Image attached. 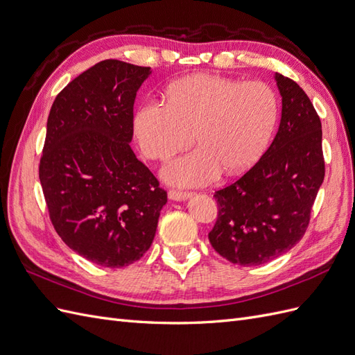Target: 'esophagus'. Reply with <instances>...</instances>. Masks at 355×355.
<instances>
[{"label":"esophagus","instance_id":"obj_1","mask_svg":"<svg viewBox=\"0 0 355 355\" xmlns=\"http://www.w3.org/2000/svg\"><path fill=\"white\" fill-rule=\"evenodd\" d=\"M189 197H192V194L188 191H178V189H170L168 191V198L170 200L184 201V200H188Z\"/></svg>","mask_w":355,"mask_h":355}]
</instances>
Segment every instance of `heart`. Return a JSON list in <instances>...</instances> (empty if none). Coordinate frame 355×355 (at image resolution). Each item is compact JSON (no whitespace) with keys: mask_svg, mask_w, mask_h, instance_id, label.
I'll return each mask as SVG.
<instances>
[{"mask_svg":"<svg viewBox=\"0 0 355 355\" xmlns=\"http://www.w3.org/2000/svg\"><path fill=\"white\" fill-rule=\"evenodd\" d=\"M278 115L275 93L262 81L240 83L213 73H196L170 84L166 103L139 106L133 127L142 153L168 159L191 145L196 151L164 167L171 184L202 185L220 170L240 173L261 157Z\"/></svg>","mask_w":355,"mask_h":355,"instance_id":"b5f03b06","label":"heart"}]
</instances>
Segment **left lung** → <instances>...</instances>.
<instances>
[{"label":"left lung","instance_id":"obj_1","mask_svg":"<svg viewBox=\"0 0 355 355\" xmlns=\"http://www.w3.org/2000/svg\"><path fill=\"white\" fill-rule=\"evenodd\" d=\"M282 120L272 144L234 184L214 192V250L241 266L270 262L304 237L324 179L321 121L297 83L275 73Z\"/></svg>","mask_w":355,"mask_h":355}]
</instances>
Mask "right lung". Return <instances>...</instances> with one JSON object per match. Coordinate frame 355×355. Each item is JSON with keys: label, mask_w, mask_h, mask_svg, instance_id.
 <instances>
[{"label": "right lung", "mask_w": 355, "mask_h": 355, "mask_svg": "<svg viewBox=\"0 0 355 355\" xmlns=\"http://www.w3.org/2000/svg\"><path fill=\"white\" fill-rule=\"evenodd\" d=\"M151 68L108 59L80 73L51 105L40 161L50 219L69 249L96 265L141 259L167 192L130 148L133 105Z\"/></svg>", "instance_id": "add662e5"}]
</instances>
